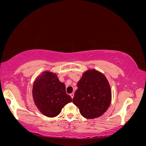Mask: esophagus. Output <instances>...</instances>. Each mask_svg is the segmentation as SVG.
I'll return each instance as SVG.
<instances>
[{
  "instance_id": "esophagus-1",
  "label": "esophagus",
  "mask_w": 146,
  "mask_h": 146,
  "mask_svg": "<svg viewBox=\"0 0 146 146\" xmlns=\"http://www.w3.org/2000/svg\"><path fill=\"white\" fill-rule=\"evenodd\" d=\"M70 97H71V98H72V99H73L74 96V93H71V94H70Z\"/></svg>"
}]
</instances>
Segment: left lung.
<instances>
[{
	"instance_id": "obj_1",
	"label": "left lung",
	"mask_w": 146,
	"mask_h": 146,
	"mask_svg": "<svg viewBox=\"0 0 146 146\" xmlns=\"http://www.w3.org/2000/svg\"><path fill=\"white\" fill-rule=\"evenodd\" d=\"M73 103L86 119L101 116L111 102V90L105 75L94 69L83 72L77 83Z\"/></svg>"
}]
</instances>
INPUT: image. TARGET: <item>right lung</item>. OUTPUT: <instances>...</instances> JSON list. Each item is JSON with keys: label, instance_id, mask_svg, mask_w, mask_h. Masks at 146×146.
Wrapping results in <instances>:
<instances>
[{"label": "right lung", "instance_id": "right-lung-1", "mask_svg": "<svg viewBox=\"0 0 146 146\" xmlns=\"http://www.w3.org/2000/svg\"><path fill=\"white\" fill-rule=\"evenodd\" d=\"M32 96L36 107L43 115L49 117L58 116L66 104L72 99L66 94L64 83L56 73L45 70L33 83Z\"/></svg>", "mask_w": 146, "mask_h": 146}]
</instances>
